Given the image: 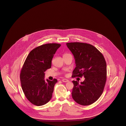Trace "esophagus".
<instances>
[{
	"label": "esophagus",
	"instance_id": "esophagus-1",
	"mask_svg": "<svg viewBox=\"0 0 126 126\" xmlns=\"http://www.w3.org/2000/svg\"><path fill=\"white\" fill-rule=\"evenodd\" d=\"M62 81L64 82H69V80L66 79H63L62 80Z\"/></svg>",
	"mask_w": 126,
	"mask_h": 126
}]
</instances>
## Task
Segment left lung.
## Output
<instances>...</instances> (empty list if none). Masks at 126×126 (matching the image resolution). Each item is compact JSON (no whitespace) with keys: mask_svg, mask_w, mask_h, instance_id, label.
Here are the masks:
<instances>
[{"mask_svg":"<svg viewBox=\"0 0 126 126\" xmlns=\"http://www.w3.org/2000/svg\"><path fill=\"white\" fill-rule=\"evenodd\" d=\"M66 45L76 61L73 77H85L80 84L73 81V98L83 106L92 104L100 97L105 86L107 65L105 58L99 50L90 44L71 42Z\"/></svg>","mask_w":126,"mask_h":126,"instance_id":"8db88e82","label":"left lung"}]
</instances>
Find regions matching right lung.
Instances as JSON below:
<instances>
[{
  "mask_svg": "<svg viewBox=\"0 0 126 126\" xmlns=\"http://www.w3.org/2000/svg\"><path fill=\"white\" fill-rule=\"evenodd\" d=\"M61 46L48 43L31 50L27 56L20 74L21 87L26 97L32 104L40 106L48 103L52 97L56 79L44 80V72L51 68V60Z\"/></svg>",
  "mask_w": 126,
  "mask_h": 126,
  "instance_id": "obj_1",
  "label": "right lung"
}]
</instances>
